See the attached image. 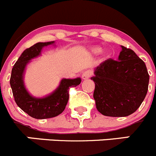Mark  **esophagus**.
<instances>
[{
	"instance_id": "34e87169",
	"label": "esophagus",
	"mask_w": 156,
	"mask_h": 156,
	"mask_svg": "<svg viewBox=\"0 0 156 156\" xmlns=\"http://www.w3.org/2000/svg\"><path fill=\"white\" fill-rule=\"evenodd\" d=\"M92 75H93V71H91V70L85 71V72L83 73L82 78L83 80H87V79H89V78H90Z\"/></svg>"
}]
</instances>
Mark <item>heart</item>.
Wrapping results in <instances>:
<instances>
[{
	"label": "heart",
	"mask_w": 156,
	"mask_h": 156,
	"mask_svg": "<svg viewBox=\"0 0 156 156\" xmlns=\"http://www.w3.org/2000/svg\"><path fill=\"white\" fill-rule=\"evenodd\" d=\"M101 48H99V47H94V48L92 49V52L93 53H99L101 52Z\"/></svg>",
	"instance_id": "1"
}]
</instances>
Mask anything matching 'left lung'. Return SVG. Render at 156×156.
I'll return each mask as SVG.
<instances>
[{
	"mask_svg": "<svg viewBox=\"0 0 156 156\" xmlns=\"http://www.w3.org/2000/svg\"><path fill=\"white\" fill-rule=\"evenodd\" d=\"M118 60L108 59L95 68L93 98L96 109L106 116L133 114L146 97L149 75L143 60L121 46Z\"/></svg>",
	"mask_w": 156,
	"mask_h": 156,
	"instance_id": "obj_1",
	"label": "left lung"
}]
</instances>
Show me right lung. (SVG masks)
Masks as SVG:
<instances>
[{
	"label": "right lung",
	"instance_id": "right-lung-1",
	"mask_svg": "<svg viewBox=\"0 0 156 156\" xmlns=\"http://www.w3.org/2000/svg\"><path fill=\"white\" fill-rule=\"evenodd\" d=\"M54 41L37 43L26 49L13 66L10 84L17 106L30 116L37 119L53 118L63 112L68 99L69 87L80 84L81 79H62L56 90L44 97H35L29 93L23 81L27 66L31 60L39 57L44 47L54 44Z\"/></svg>",
	"mask_w": 156,
	"mask_h": 156
}]
</instances>
